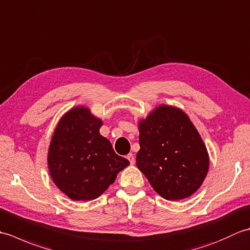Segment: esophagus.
<instances>
[{
    "label": "esophagus",
    "mask_w": 250,
    "mask_h": 250,
    "mask_svg": "<svg viewBox=\"0 0 250 250\" xmlns=\"http://www.w3.org/2000/svg\"><path fill=\"white\" fill-rule=\"evenodd\" d=\"M126 159H128L131 164H134L135 163V158H134L133 153H129V155L126 156Z\"/></svg>",
    "instance_id": "34e87169"
}]
</instances>
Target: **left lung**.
Listing matches in <instances>:
<instances>
[{"mask_svg": "<svg viewBox=\"0 0 250 250\" xmlns=\"http://www.w3.org/2000/svg\"><path fill=\"white\" fill-rule=\"evenodd\" d=\"M136 166L163 199L178 201L198 190L208 172L207 148L189 116L161 104L139 121Z\"/></svg>", "mask_w": 250, "mask_h": 250, "instance_id": "left-lung-1", "label": "left lung"}]
</instances>
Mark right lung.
I'll list each match as a JSON object with an SVG mask.
<instances>
[{
	"label": "right lung",
	"mask_w": 250,
	"mask_h": 250,
	"mask_svg": "<svg viewBox=\"0 0 250 250\" xmlns=\"http://www.w3.org/2000/svg\"><path fill=\"white\" fill-rule=\"evenodd\" d=\"M102 119L84 106L67 110L57 124L47 155L52 182L73 201L99 198L130 164L100 134Z\"/></svg>",
	"instance_id": "right-lung-1"
}]
</instances>
